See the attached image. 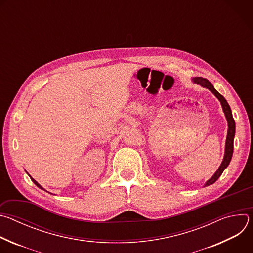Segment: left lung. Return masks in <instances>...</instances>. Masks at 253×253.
<instances>
[{
    "instance_id": "8db88e82",
    "label": "left lung",
    "mask_w": 253,
    "mask_h": 253,
    "mask_svg": "<svg viewBox=\"0 0 253 253\" xmlns=\"http://www.w3.org/2000/svg\"><path fill=\"white\" fill-rule=\"evenodd\" d=\"M192 82L200 85L203 88L208 89L210 92H212V94H214V96L216 98L220 101L222 110L224 112V115L226 117L227 124H228L227 136H226V141H225V152H224L223 160H222L219 168L217 169V171L213 174V176L209 180H207L206 183L204 184V187H205V186H209V185L213 184L216 180H217L221 176V174L227 168V166L229 165V163L231 161L232 154H233V140H234V136H235V121L232 116L230 106L228 105L225 98L220 93L216 91V89L213 87V85L207 79L202 78V77H194V78H192Z\"/></svg>"
}]
</instances>
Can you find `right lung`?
<instances>
[{"label": "right lung", "instance_id": "right-lung-1", "mask_svg": "<svg viewBox=\"0 0 253 253\" xmlns=\"http://www.w3.org/2000/svg\"><path fill=\"white\" fill-rule=\"evenodd\" d=\"M29 176H30V178H31V179H32V181H33V182H34V183H35V185H37V186H38V187H39V188H40V189H43V190H45V191H47V190H46V189H44V188H43V187H42V186H41V185H40V184H39V183H38V182H37V181H36V180H35V179H34V178H32V177H31V175H29ZM47 192H48V191H47ZM49 193H50V192H49ZM51 194H53V193H51Z\"/></svg>", "mask_w": 253, "mask_h": 253}]
</instances>
